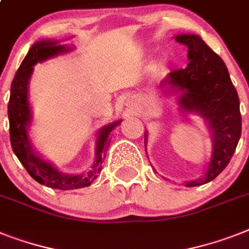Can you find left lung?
<instances>
[{
  "instance_id": "8db88e82",
  "label": "left lung",
  "mask_w": 249,
  "mask_h": 249,
  "mask_svg": "<svg viewBox=\"0 0 249 249\" xmlns=\"http://www.w3.org/2000/svg\"><path fill=\"white\" fill-rule=\"evenodd\" d=\"M176 40L188 48L190 62L186 69L172 71L160 86L182 91L180 108L201 114L213 131V157L206 173L186 183L196 187L215 179L233 157L242 133L239 98L224 61L200 36L183 34Z\"/></svg>"
}]
</instances>
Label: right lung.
I'll return each mask as SVG.
<instances>
[{"instance_id":"obj_1","label":"right lung","mask_w":249,"mask_h":249,"mask_svg":"<svg viewBox=\"0 0 249 249\" xmlns=\"http://www.w3.org/2000/svg\"><path fill=\"white\" fill-rule=\"evenodd\" d=\"M67 51L69 48H66L65 46H58L57 42H49V40H40L33 44L12 80L9 107H7L10 141H11L12 150L18 159L20 160V163L38 183L55 188V190L65 191L83 188L92 183V180L95 179L96 176L102 170V164L110 143L112 131L122 122V121H117L100 129L98 141H96L95 163L92 165V169L86 174L69 176V174L61 173L52 164L40 159L33 151L30 141L28 139V124L32 120L28 102V83L32 76L33 66L42 61H46L49 57L67 52Z\"/></svg>"}]
</instances>
